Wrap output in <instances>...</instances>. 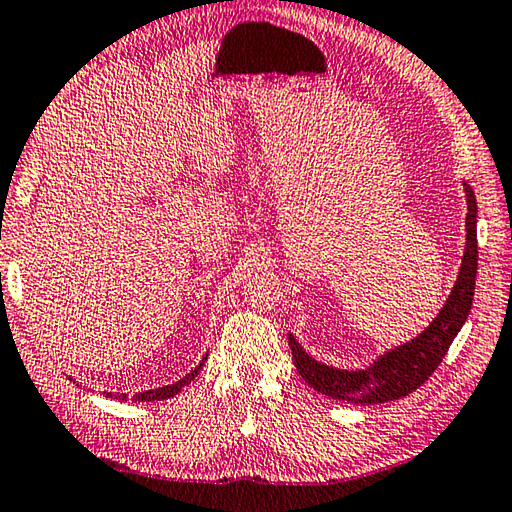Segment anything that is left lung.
<instances>
[{
  "label": "left lung",
  "instance_id": "obj_1",
  "mask_svg": "<svg viewBox=\"0 0 512 512\" xmlns=\"http://www.w3.org/2000/svg\"><path fill=\"white\" fill-rule=\"evenodd\" d=\"M466 188V253L462 268H459L453 293L446 299L444 308L433 319L422 335L413 342L397 346L390 353L382 355L373 366L366 370H339L324 366L308 357L302 346L288 335L290 350H293L295 368L304 382L315 388L317 393L339 399L350 404H384L393 399L406 397L422 386L442 364L450 344H453L459 328L464 326L466 317L473 306L475 277H477V202L473 188Z\"/></svg>",
  "mask_w": 512,
  "mask_h": 512
}]
</instances>
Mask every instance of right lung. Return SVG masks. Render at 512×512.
<instances>
[{"instance_id": "1", "label": "right lung", "mask_w": 512, "mask_h": 512, "mask_svg": "<svg viewBox=\"0 0 512 512\" xmlns=\"http://www.w3.org/2000/svg\"><path fill=\"white\" fill-rule=\"evenodd\" d=\"M204 359H206V357H204ZM204 359H202V364H199L195 370H190V373H188L184 379H179V382L170 384V386H162V388H155V390H144V393H137V395L133 397V402H159V399H168V397H173V395H177V393H182V388L188 386L190 382H193V377L199 373V370H202ZM108 397L122 399V402L126 399L124 393H122V395L108 393Z\"/></svg>"}]
</instances>
